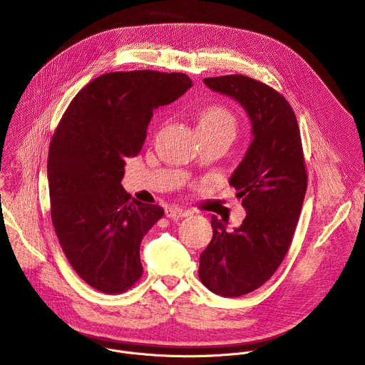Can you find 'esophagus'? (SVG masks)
<instances>
[{"label":"esophagus","instance_id":"esophagus-1","mask_svg":"<svg viewBox=\"0 0 365 365\" xmlns=\"http://www.w3.org/2000/svg\"><path fill=\"white\" fill-rule=\"evenodd\" d=\"M165 214H166V217H168V218L176 220V218H185V217H189L192 212H190L189 210H182V207H178V206H170V207H166Z\"/></svg>","mask_w":365,"mask_h":365}]
</instances>
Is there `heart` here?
<instances>
[{
	"label": "heart",
	"instance_id": "b5f03b06",
	"mask_svg": "<svg viewBox=\"0 0 365 365\" xmlns=\"http://www.w3.org/2000/svg\"><path fill=\"white\" fill-rule=\"evenodd\" d=\"M197 127L200 133L227 131L234 135L237 130V118L230 108L214 103V106H207L199 111Z\"/></svg>",
	"mask_w": 365,
	"mask_h": 365
}]
</instances>
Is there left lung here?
<instances>
[{
	"mask_svg": "<svg viewBox=\"0 0 365 365\" xmlns=\"http://www.w3.org/2000/svg\"><path fill=\"white\" fill-rule=\"evenodd\" d=\"M237 99L252 125V141L230 179L247 217L234 231L212 215V240L200 254L199 279L211 292L238 297L263 286L279 269L300 217L307 173L299 124L287 99L244 75L205 78Z\"/></svg>",
	"mask_w": 365,
	"mask_h": 365,
	"instance_id": "obj_1",
	"label": "left lung"
}]
</instances>
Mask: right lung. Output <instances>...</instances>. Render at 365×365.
Instances as JSON below:
<instances>
[{
  "label": "right lung",
  "mask_w": 365,
  "mask_h": 365,
  "mask_svg": "<svg viewBox=\"0 0 365 365\" xmlns=\"http://www.w3.org/2000/svg\"><path fill=\"white\" fill-rule=\"evenodd\" d=\"M190 86L178 72L101 75L76 93L51 137V222L72 269L98 292H127L143 274L140 244L165 211L124 190L125 158L140 153L153 111Z\"/></svg>",
  "instance_id": "add662e5"
}]
</instances>
